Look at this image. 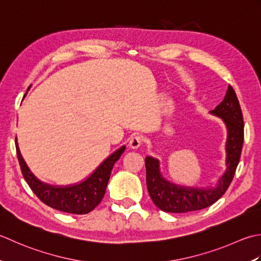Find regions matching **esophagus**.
I'll list each match as a JSON object with an SVG mask.
<instances>
[{
	"mask_svg": "<svg viewBox=\"0 0 261 261\" xmlns=\"http://www.w3.org/2000/svg\"><path fill=\"white\" fill-rule=\"evenodd\" d=\"M142 142H143L142 136L135 135L130 138L129 146H130V148H133V150H137V148L142 145Z\"/></svg>",
	"mask_w": 261,
	"mask_h": 261,
	"instance_id": "34e87169",
	"label": "esophagus"
}]
</instances>
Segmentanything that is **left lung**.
I'll use <instances>...</instances> for the list:
<instances>
[{
  "instance_id": "8db88e82",
  "label": "left lung",
  "mask_w": 261,
  "mask_h": 261,
  "mask_svg": "<svg viewBox=\"0 0 261 261\" xmlns=\"http://www.w3.org/2000/svg\"><path fill=\"white\" fill-rule=\"evenodd\" d=\"M210 113L224 121L226 127L225 171L214 187L197 188L175 185L163 177L160 161L145 158L146 185L153 203L168 213H188L199 211L214 204L225 194L240 161L243 145V117L234 90L228 86L224 100Z\"/></svg>"
}]
</instances>
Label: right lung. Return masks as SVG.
I'll return each mask as SVG.
<instances>
[{"mask_svg":"<svg viewBox=\"0 0 261 261\" xmlns=\"http://www.w3.org/2000/svg\"><path fill=\"white\" fill-rule=\"evenodd\" d=\"M15 147H17V155L23 178L37 197L51 208L71 213V214H87L100 204L107 189L114 164L119 160L126 148V146L123 145L113 154H110L81 182L67 186H55L42 182L30 171L21 155L17 137H15Z\"/></svg>","mask_w":261,"mask_h":261,"instance_id":"right-lung-1","label":"right lung"}]
</instances>
